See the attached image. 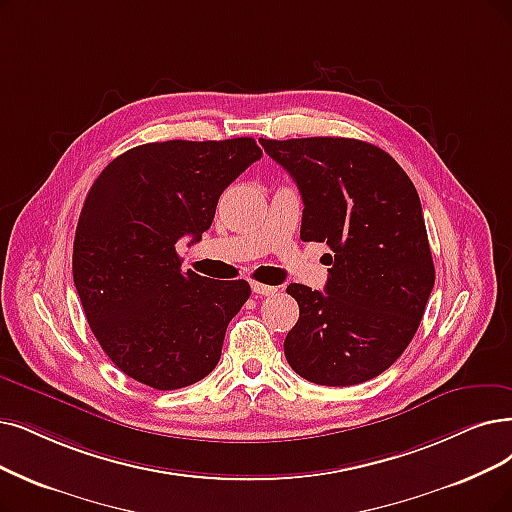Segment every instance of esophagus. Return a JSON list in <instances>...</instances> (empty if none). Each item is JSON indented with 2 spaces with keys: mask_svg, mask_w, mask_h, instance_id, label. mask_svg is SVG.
I'll list each match as a JSON object with an SVG mask.
<instances>
[{
  "mask_svg": "<svg viewBox=\"0 0 512 512\" xmlns=\"http://www.w3.org/2000/svg\"><path fill=\"white\" fill-rule=\"evenodd\" d=\"M252 292L258 294V296H275V294H277V288H273V285H264V283L254 281V283H252Z\"/></svg>",
  "mask_w": 512,
  "mask_h": 512,
  "instance_id": "1",
  "label": "esophagus"
}]
</instances>
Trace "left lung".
<instances>
[{
	"label": "left lung",
	"instance_id": "1",
	"mask_svg": "<svg viewBox=\"0 0 512 512\" xmlns=\"http://www.w3.org/2000/svg\"><path fill=\"white\" fill-rule=\"evenodd\" d=\"M302 195V241L330 245L325 292L292 283L300 317L285 336L292 370L353 386L388 370L412 342L435 285L420 197L399 163L355 138H260Z\"/></svg>",
	"mask_w": 512,
	"mask_h": 512
}]
</instances>
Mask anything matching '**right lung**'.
<instances>
[{
	"instance_id": "add662e5",
	"label": "right lung",
	"mask_w": 512,
	"mask_h": 512,
	"mask_svg": "<svg viewBox=\"0 0 512 512\" xmlns=\"http://www.w3.org/2000/svg\"><path fill=\"white\" fill-rule=\"evenodd\" d=\"M260 157L254 138L149 142L94 180L75 231L73 281L102 351L130 378L174 391L216 367L250 283L182 273L176 243L201 239L222 191Z\"/></svg>"
}]
</instances>
